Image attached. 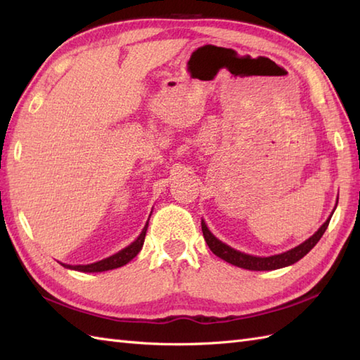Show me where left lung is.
I'll return each instance as SVG.
<instances>
[{"instance_id": "left-lung-1", "label": "left lung", "mask_w": 360, "mask_h": 360, "mask_svg": "<svg viewBox=\"0 0 360 360\" xmlns=\"http://www.w3.org/2000/svg\"><path fill=\"white\" fill-rule=\"evenodd\" d=\"M331 217H333V213L330 215V218H328L322 224V227H320L319 231L311 236V238H308L302 244H298V246L294 249L283 252V254H278V255H272V257H255V255L244 254V252H240V250H235L231 246L224 244L223 241H219L217 236L209 231L204 221H201V227H202L204 240H205V243H207L210 250L217 257L223 258L224 262L231 263L233 266L243 267V269H249V271H274V269H280V267H286V266L294 264L298 262V259L307 255L308 252L319 243V240L322 238V235L325 233L328 224H330Z\"/></svg>"}]
</instances>
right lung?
I'll use <instances>...</instances> for the list:
<instances>
[{"label":"right lung","mask_w":360,"mask_h":360,"mask_svg":"<svg viewBox=\"0 0 360 360\" xmlns=\"http://www.w3.org/2000/svg\"><path fill=\"white\" fill-rule=\"evenodd\" d=\"M147 227H148V223L145 224L141 235L137 236V240H134L131 244H129V246L119 250L117 254H114V255H111L108 258L101 259V262H97V263H91V264L71 266V264L62 263V266L68 267V269H74V271H80V272H103V271L116 269V267H120V266L127 264L128 262H131V259L137 254H139V250L143 246V240H145V233H147Z\"/></svg>","instance_id":"right-lung-1"}]
</instances>
